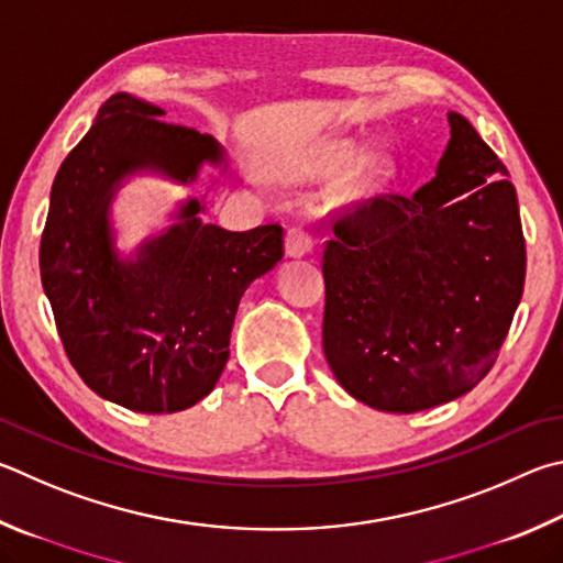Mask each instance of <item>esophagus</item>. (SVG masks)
Listing matches in <instances>:
<instances>
[{
	"label": "esophagus",
	"mask_w": 563,
	"mask_h": 563,
	"mask_svg": "<svg viewBox=\"0 0 563 563\" xmlns=\"http://www.w3.org/2000/svg\"><path fill=\"white\" fill-rule=\"evenodd\" d=\"M314 246V239L310 231L305 229H290L288 236H285V253L290 255V258H302V255H308Z\"/></svg>",
	"instance_id": "1"
}]
</instances>
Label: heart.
<instances>
[{
    "mask_svg": "<svg viewBox=\"0 0 563 563\" xmlns=\"http://www.w3.org/2000/svg\"><path fill=\"white\" fill-rule=\"evenodd\" d=\"M354 142H336V145H332L330 150L324 152L322 159H320V172H336L342 169L344 165H350V159L354 157ZM384 157L379 155V152H374V155H366L362 159L360 169L354 172V177L350 181V187H346V197H354V194H362L369 184H374L376 179H379V175L384 172Z\"/></svg>",
    "mask_w": 563,
    "mask_h": 563,
    "instance_id": "b5f03b06",
    "label": "heart"
}]
</instances>
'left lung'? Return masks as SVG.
<instances>
[{
  "mask_svg": "<svg viewBox=\"0 0 563 563\" xmlns=\"http://www.w3.org/2000/svg\"><path fill=\"white\" fill-rule=\"evenodd\" d=\"M438 175L332 217L322 350L356 401L416 413L485 379L522 300L517 191L470 122L448 112Z\"/></svg>",
  "mask_w": 563,
  "mask_h": 563,
  "instance_id": "8db88e82",
  "label": "left lung"
}]
</instances>
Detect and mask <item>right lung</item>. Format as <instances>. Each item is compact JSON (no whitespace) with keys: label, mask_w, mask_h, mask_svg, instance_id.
Returning a JSON list of instances; mask_svg holds the SVG:
<instances>
[{"label":"right lung","mask_w":563,"mask_h":563,"mask_svg":"<svg viewBox=\"0 0 563 563\" xmlns=\"http://www.w3.org/2000/svg\"><path fill=\"white\" fill-rule=\"evenodd\" d=\"M159 115L128 93L108 98L58 169L38 249L68 362L98 396L137 413L184 411L217 386L241 295L283 258L278 223L227 231L201 223L197 199L135 261L118 258L108 207L122 177L152 169L187 184L201 162H223L211 135Z\"/></svg>","instance_id":"1"}]
</instances>
